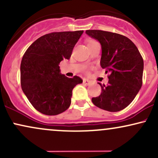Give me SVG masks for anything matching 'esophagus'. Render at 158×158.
Returning <instances> with one entry per match:
<instances>
[{
	"label": "esophagus",
	"mask_w": 158,
	"mask_h": 158,
	"mask_svg": "<svg viewBox=\"0 0 158 158\" xmlns=\"http://www.w3.org/2000/svg\"><path fill=\"white\" fill-rule=\"evenodd\" d=\"M90 81L88 80V79H83V84L88 85L90 84Z\"/></svg>",
	"instance_id": "esophagus-1"
}]
</instances>
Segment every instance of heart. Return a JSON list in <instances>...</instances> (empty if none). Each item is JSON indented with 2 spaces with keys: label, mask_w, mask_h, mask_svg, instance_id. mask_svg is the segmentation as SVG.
Instances as JSON below:
<instances>
[{
  "label": "heart",
  "mask_w": 158,
  "mask_h": 158,
  "mask_svg": "<svg viewBox=\"0 0 158 158\" xmlns=\"http://www.w3.org/2000/svg\"><path fill=\"white\" fill-rule=\"evenodd\" d=\"M94 41H90L89 42H88V44H90V43H91V42H94Z\"/></svg>",
  "instance_id": "obj_1"
}]
</instances>
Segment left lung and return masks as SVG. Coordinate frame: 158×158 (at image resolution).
Returning a JSON list of instances; mask_svg holds the SVG:
<instances>
[{"mask_svg":"<svg viewBox=\"0 0 158 158\" xmlns=\"http://www.w3.org/2000/svg\"><path fill=\"white\" fill-rule=\"evenodd\" d=\"M102 48L100 64L109 73L106 85L99 83L102 93L92 98L98 108L110 112L124 109L142 86L143 59L136 45L126 36L102 30H86Z\"/></svg>","mask_w":158,"mask_h":158,"instance_id":"left-lung-1","label":"left lung"}]
</instances>
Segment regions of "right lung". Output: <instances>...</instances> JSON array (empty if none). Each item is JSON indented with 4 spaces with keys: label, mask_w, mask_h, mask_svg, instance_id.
<instances>
[{
    "label": "right lung",
    "mask_w": 158,
    "mask_h": 158,
    "mask_svg": "<svg viewBox=\"0 0 158 158\" xmlns=\"http://www.w3.org/2000/svg\"><path fill=\"white\" fill-rule=\"evenodd\" d=\"M83 30L52 32L29 47L21 63V88L32 106L45 115L64 112L71 103L72 90L80 77L61 74L59 64L69 59Z\"/></svg>",
    "instance_id": "obj_1"
}]
</instances>
